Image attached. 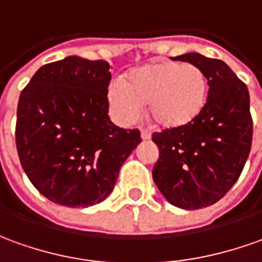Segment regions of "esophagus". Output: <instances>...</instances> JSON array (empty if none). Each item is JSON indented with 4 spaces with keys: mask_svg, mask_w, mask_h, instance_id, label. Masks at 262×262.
<instances>
[{
    "mask_svg": "<svg viewBox=\"0 0 262 262\" xmlns=\"http://www.w3.org/2000/svg\"><path fill=\"white\" fill-rule=\"evenodd\" d=\"M140 136H142L143 140H149V139H150V132L147 130V129H142V132H140Z\"/></svg>",
    "mask_w": 262,
    "mask_h": 262,
    "instance_id": "esophagus-1",
    "label": "esophagus"
}]
</instances>
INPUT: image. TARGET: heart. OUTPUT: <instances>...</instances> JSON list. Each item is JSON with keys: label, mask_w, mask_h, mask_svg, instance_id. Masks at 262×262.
Segmentation results:
<instances>
[{"label": "heart", "mask_w": 262, "mask_h": 262, "mask_svg": "<svg viewBox=\"0 0 262 262\" xmlns=\"http://www.w3.org/2000/svg\"><path fill=\"white\" fill-rule=\"evenodd\" d=\"M107 99L115 116L130 123L142 106L162 129H181L192 124L206 101V77L198 66L162 60L132 70L123 83L108 87Z\"/></svg>", "instance_id": "1"}]
</instances>
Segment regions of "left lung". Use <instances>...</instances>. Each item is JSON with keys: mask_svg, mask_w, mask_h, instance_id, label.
Returning a JSON list of instances; mask_svg holds the SVG:
<instances>
[{"mask_svg": "<svg viewBox=\"0 0 262 262\" xmlns=\"http://www.w3.org/2000/svg\"><path fill=\"white\" fill-rule=\"evenodd\" d=\"M175 60L198 66L209 90L205 107L193 123L152 135L159 147L152 175L172 205L199 209L225 196L248 159L252 145L250 93L218 58L189 53Z\"/></svg>", "mask_w": 262, "mask_h": 262, "instance_id": "8db88e82", "label": "left lung"}]
</instances>
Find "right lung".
Returning <instances> with one entry per match:
<instances>
[{
	"label": "right lung",
	"mask_w": 262,
	"mask_h": 262,
	"mask_svg": "<svg viewBox=\"0 0 262 262\" xmlns=\"http://www.w3.org/2000/svg\"><path fill=\"white\" fill-rule=\"evenodd\" d=\"M104 60L70 56L42 66L19 94L15 145L35 189L54 204L86 208L113 191L142 142L110 120Z\"/></svg>",
	"instance_id": "obj_1"
}]
</instances>
